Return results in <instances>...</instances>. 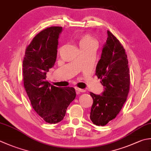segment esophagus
<instances>
[{
    "instance_id": "1",
    "label": "esophagus",
    "mask_w": 151,
    "mask_h": 151,
    "mask_svg": "<svg viewBox=\"0 0 151 151\" xmlns=\"http://www.w3.org/2000/svg\"><path fill=\"white\" fill-rule=\"evenodd\" d=\"M75 90L76 91V92H77V93H80L81 92H84L85 91V90L84 89H81V88H77V87L75 88Z\"/></svg>"
}]
</instances>
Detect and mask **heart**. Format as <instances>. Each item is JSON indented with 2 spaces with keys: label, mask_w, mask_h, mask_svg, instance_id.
Returning a JSON list of instances; mask_svg holds the SVG:
<instances>
[{
  "label": "heart",
  "mask_w": 151,
  "mask_h": 151,
  "mask_svg": "<svg viewBox=\"0 0 151 151\" xmlns=\"http://www.w3.org/2000/svg\"><path fill=\"white\" fill-rule=\"evenodd\" d=\"M93 44H96L95 41L89 35H83L79 38L78 44L80 49L86 48V47L92 45Z\"/></svg>",
  "instance_id": "heart-1"
}]
</instances>
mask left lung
Instances as JSON below:
<instances>
[{"mask_svg":"<svg viewBox=\"0 0 151 151\" xmlns=\"http://www.w3.org/2000/svg\"><path fill=\"white\" fill-rule=\"evenodd\" d=\"M96 75L101 80L104 90L101 95L90 92L93 99L90 119L94 124L103 126L119 113L126 101L130 84L125 50L109 31L97 65Z\"/></svg>","mask_w":151,"mask_h":151,"instance_id":"left-lung-1","label":"left lung"}]
</instances>
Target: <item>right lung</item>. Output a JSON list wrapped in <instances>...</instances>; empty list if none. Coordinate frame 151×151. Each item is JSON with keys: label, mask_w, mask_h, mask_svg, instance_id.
<instances>
[{"label": "right lung", "mask_w": 151, "mask_h": 151, "mask_svg": "<svg viewBox=\"0 0 151 151\" xmlns=\"http://www.w3.org/2000/svg\"><path fill=\"white\" fill-rule=\"evenodd\" d=\"M62 30L61 27H51L40 32L27 48L23 61V83L32 107L49 124L61 122L76 97L74 88H58L46 80L57 58Z\"/></svg>", "instance_id": "obj_1"}]
</instances>
